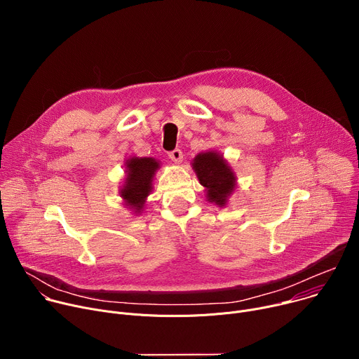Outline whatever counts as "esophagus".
<instances>
[{"label":"esophagus","instance_id":"1","mask_svg":"<svg viewBox=\"0 0 359 359\" xmlns=\"http://www.w3.org/2000/svg\"><path fill=\"white\" fill-rule=\"evenodd\" d=\"M169 158L175 162V163H180L183 159V151L180 149H175L172 151H169Z\"/></svg>","mask_w":359,"mask_h":359}]
</instances>
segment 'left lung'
Returning <instances> with one entry per match:
<instances>
[{"label": "left lung", "instance_id": "8db88e82", "mask_svg": "<svg viewBox=\"0 0 359 359\" xmlns=\"http://www.w3.org/2000/svg\"><path fill=\"white\" fill-rule=\"evenodd\" d=\"M193 169L200 184L208 189V198L224 206L236 186V177L227 162L216 151L200 153L193 161Z\"/></svg>", "mask_w": 359, "mask_h": 359}]
</instances>
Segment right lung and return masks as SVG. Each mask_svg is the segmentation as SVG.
<instances>
[{
    "label": "right lung",
    "instance_id": "1",
    "mask_svg": "<svg viewBox=\"0 0 359 359\" xmlns=\"http://www.w3.org/2000/svg\"><path fill=\"white\" fill-rule=\"evenodd\" d=\"M126 168L128 175L121 196L128 206L140 213L151 190V179L159 169V163L151 158H132L126 162Z\"/></svg>",
    "mask_w": 359,
    "mask_h": 359
}]
</instances>
